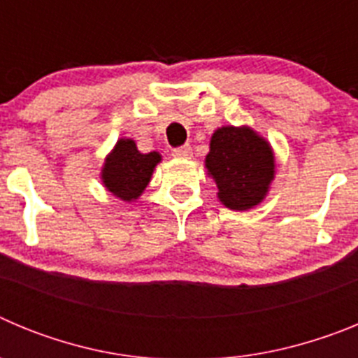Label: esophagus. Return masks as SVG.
<instances>
[{
    "instance_id": "1",
    "label": "esophagus",
    "mask_w": 358,
    "mask_h": 358,
    "mask_svg": "<svg viewBox=\"0 0 358 358\" xmlns=\"http://www.w3.org/2000/svg\"><path fill=\"white\" fill-rule=\"evenodd\" d=\"M172 154L176 157H179V159H188V157H192V147L189 145H182L179 148H173Z\"/></svg>"
}]
</instances>
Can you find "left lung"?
Listing matches in <instances>:
<instances>
[{"instance_id":"1","label":"left lung","mask_w":358,"mask_h":358,"mask_svg":"<svg viewBox=\"0 0 358 358\" xmlns=\"http://www.w3.org/2000/svg\"><path fill=\"white\" fill-rule=\"evenodd\" d=\"M204 166L218 188V201L235 211L258 206L276 176L274 150L248 125L218 127L210 141Z\"/></svg>"}]
</instances>
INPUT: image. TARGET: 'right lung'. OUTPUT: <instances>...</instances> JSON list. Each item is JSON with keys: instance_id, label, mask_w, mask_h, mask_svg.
<instances>
[{"instance_id": "obj_1", "label": "right lung", "mask_w": 358, "mask_h": 358, "mask_svg": "<svg viewBox=\"0 0 358 358\" xmlns=\"http://www.w3.org/2000/svg\"><path fill=\"white\" fill-rule=\"evenodd\" d=\"M157 163H161L159 152L141 154L134 140L120 138L107 154L100 179L115 197L132 202L145 192Z\"/></svg>"}]
</instances>
